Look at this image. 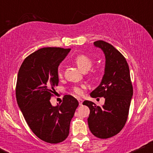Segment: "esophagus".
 <instances>
[{
  "mask_svg": "<svg viewBox=\"0 0 153 153\" xmlns=\"http://www.w3.org/2000/svg\"><path fill=\"white\" fill-rule=\"evenodd\" d=\"M78 102H79V105H80V106H82V99H78Z\"/></svg>",
  "mask_w": 153,
  "mask_h": 153,
  "instance_id": "obj_1",
  "label": "esophagus"
}]
</instances>
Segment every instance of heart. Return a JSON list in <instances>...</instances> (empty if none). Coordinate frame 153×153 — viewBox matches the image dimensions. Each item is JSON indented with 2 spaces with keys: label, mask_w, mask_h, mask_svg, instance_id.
<instances>
[{
  "label": "heart",
  "mask_w": 153,
  "mask_h": 153,
  "mask_svg": "<svg viewBox=\"0 0 153 153\" xmlns=\"http://www.w3.org/2000/svg\"><path fill=\"white\" fill-rule=\"evenodd\" d=\"M75 62L76 63V65L80 70L85 72L89 71L91 68V65H92V61L85 54H80V55L77 56L75 58ZM58 77L59 78L62 77V73L60 70L58 71ZM85 88V86L84 85H79V86L77 85V86L73 88V91L74 92V94L78 95V96H81L83 94V91Z\"/></svg>",
  "instance_id": "obj_1"
}]
</instances>
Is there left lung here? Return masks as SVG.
<instances>
[{
    "instance_id": "1",
    "label": "left lung",
    "mask_w": 153,
    "mask_h": 153,
    "mask_svg": "<svg viewBox=\"0 0 153 153\" xmlns=\"http://www.w3.org/2000/svg\"><path fill=\"white\" fill-rule=\"evenodd\" d=\"M94 44L102 50L106 64L101 83L90 95L92 98L103 97L105 103L101 107L89 101L82 104L90 108L88 123L91 133L107 139L118 134L125 125L133 88L125 57L109 43L99 40Z\"/></svg>"
}]
</instances>
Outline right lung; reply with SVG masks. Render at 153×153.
I'll use <instances>...</instances> for the list:
<instances>
[{"label":"right lung","instance_id":"obj_1","mask_svg":"<svg viewBox=\"0 0 153 153\" xmlns=\"http://www.w3.org/2000/svg\"><path fill=\"white\" fill-rule=\"evenodd\" d=\"M71 49L45 47L29 54L20 67L16 96L26 123L37 137L51 144L64 141L78 101L65 95L53 106L50 99L59 82L58 66Z\"/></svg>","mask_w":153,"mask_h":153}]
</instances>
